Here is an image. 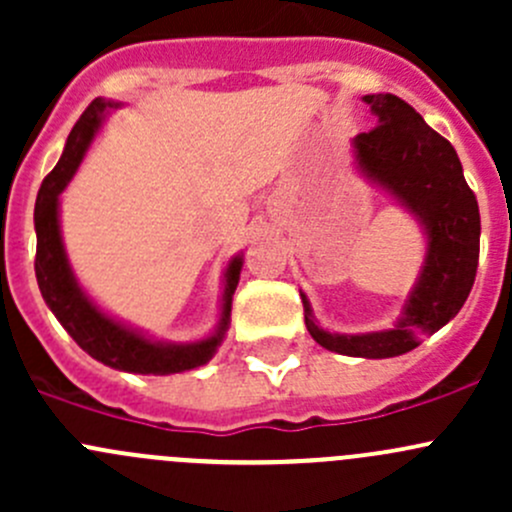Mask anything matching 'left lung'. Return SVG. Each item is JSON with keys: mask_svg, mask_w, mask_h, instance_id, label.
<instances>
[{"mask_svg": "<svg viewBox=\"0 0 512 512\" xmlns=\"http://www.w3.org/2000/svg\"><path fill=\"white\" fill-rule=\"evenodd\" d=\"M379 123L354 138L364 173L384 185L421 220L428 252L404 319L394 329L369 334H329L312 319L302 292L304 324L324 349L364 359L411 352L426 334L451 322L471 294L480 252L478 200L463 178L456 148L433 131L399 96H364Z\"/></svg>", "mask_w": 512, "mask_h": 512, "instance_id": "1", "label": "left lung"}]
</instances>
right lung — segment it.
<instances>
[{"instance_id": "add662e5", "label": "right lung", "mask_w": 512, "mask_h": 512, "mask_svg": "<svg viewBox=\"0 0 512 512\" xmlns=\"http://www.w3.org/2000/svg\"><path fill=\"white\" fill-rule=\"evenodd\" d=\"M111 103L91 101V106L81 113L76 126L71 128L69 141H66L64 156H61L56 168L44 178L39 188V198L34 205V227H36V260L34 272L39 282L41 297L49 304L54 317L59 319L61 327L71 334L76 344L86 354L94 356L101 364L113 366L121 371H133V374H178V371H190L195 366H203L205 361L213 359L215 349L223 342L227 319H230L232 294H235L237 282H240L242 260L232 257L225 272V294H223V322L213 337L195 344H158L151 339L141 337L133 329L113 322L103 312H98L89 302L81 287L76 285V277L71 272L69 260H66L64 245H61L59 232V193L74 178L76 168L84 160L86 148L94 141V133L101 126V113Z\"/></svg>"}]
</instances>
